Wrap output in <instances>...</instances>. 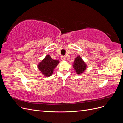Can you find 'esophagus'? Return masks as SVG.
Returning <instances> with one entry per match:
<instances>
[{
  "label": "esophagus",
  "instance_id": "obj_1",
  "mask_svg": "<svg viewBox=\"0 0 123 123\" xmlns=\"http://www.w3.org/2000/svg\"><path fill=\"white\" fill-rule=\"evenodd\" d=\"M61 59H62V61H66V57H65V56H62V57H61Z\"/></svg>",
  "mask_w": 123,
  "mask_h": 123
}]
</instances>
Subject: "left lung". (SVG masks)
<instances>
[{"label":"left lung","instance_id":"left-lung-1","mask_svg":"<svg viewBox=\"0 0 123 123\" xmlns=\"http://www.w3.org/2000/svg\"><path fill=\"white\" fill-rule=\"evenodd\" d=\"M87 67V65L85 64V62L80 56H78L75 58L73 62V67L77 74L80 75V74L83 73L86 70Z\"/></svg>","mask_w":123,"mask_h":123}]
</instances>
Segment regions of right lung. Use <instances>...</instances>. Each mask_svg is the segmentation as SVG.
<instances>
[{
    "mask_svg": "<svg viewBox=\"0 0 123 123\" xmlns=\"http://www.w3.org/2000/svg\"><path fill=\"white\" fill-rule=\"evenodd\" d=\"M59 61L54 60L49 55H46L43 59L38 65V68L43 74L47 77L52 75L53 70L59 64Z\"/></svg>",
    "mask_w": 123,
    "mask_h": 123,
    "instance_id": "add662e5",
    "label": "right lung"
}]
</instances>
